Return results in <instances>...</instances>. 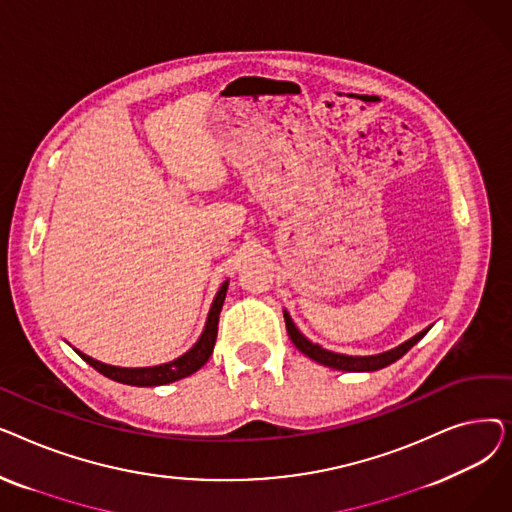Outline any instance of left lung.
Masks as SVG:
<instances>
[{
  "mask_svg": "<svg viewBox=\"0 0 512 512\" xmlns=\"http://www.w3.org/2000/svg\"><path fill=\"white\" fill-rule=\"evenodd\" d=\"M284 321H286V330H288V336H290L292 344L297 346L303 355H307L309 359H313V361H317L321 365L332 367V369H340V371H378L382 367H388L390 363L398 361L407 351H411V348L429 332V328H425L423 332H419L411 340L402 342L400 346L392 348V351H386V353H380V355L351 357V355H340V353L326 351V348H321L319 344H313L309 338H305L299 332L297 326H294V321L290 319V315L286 311H284Z\"/></svg>",
  "mask_w": 512,
  "mask_h": 512,
  "instance_id": "obj_1",
  "label": "left lung"
}]
</instances>
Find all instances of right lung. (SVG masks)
Segmentation results:
<instances>
[{
    "mask_svg": "<svg viewBox=\"0 0 512 512\" xmlns=\"http://www.w3.org/2000/svg\"><path fill=\"white\" fill-rule=\"evenodd\" d=\"M226 290H228V280L220 286L218 294H215L201 338L195 342L191 351H186L182 357H178L170 363L155 365V367H116V365L101 363L85 353L76 351V348L74 351L83 357L91 367H95L99 373H103L105 378H110L120 384H128V386H164V384H172L176 380L188 378V375L199 371L209 361V357L213 353L215 338H218V321H220V311H222V305L226 299Z\"/></svg>",
    "mask_w": 512,
    "mask_h": 512,
    "instance_id": "add662e5",
    "label": "right lung"
}]
</instances>
